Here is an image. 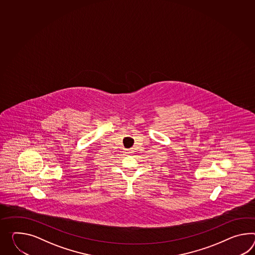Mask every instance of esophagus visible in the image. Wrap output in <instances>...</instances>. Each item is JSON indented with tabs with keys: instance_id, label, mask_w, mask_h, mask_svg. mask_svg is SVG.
Instances as JSON below:
<instances>
[{
	"instance_id": "34e87169",
	"label": "esophagus",
	"mask_w": 255,
	"mask_h": 255,
	"mask_svg": "<svg viewBox=\"0 0 255 255\" xmlns=\"http://www.w3.org/2000/svg\"><path fill=\"white\" fill-rule=\"evenodd\" d=\"M132 153H133V150H132V148L125 150V154H132Z\"/></svg>"
}]
</instances>
